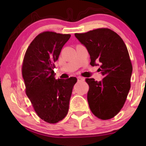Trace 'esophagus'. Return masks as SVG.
Wrapping results in <instances>:
<instances>
[{
    "instance_id": "obj_1",
    "label": "esophagus",
    "mask_w": 146,
    "mask_h": 146,
    "mask_svg": "<svg viewBox=\"0 0 146 146\" xmlns=\"http://www.w3.org/2000/svg\"><path fill=\"white\" fill-rule=\"evenodd\" d=\"M77 80L78 82H83V81H84V78L81 77V76H78Z\"/></svg>"
}]
</instances>
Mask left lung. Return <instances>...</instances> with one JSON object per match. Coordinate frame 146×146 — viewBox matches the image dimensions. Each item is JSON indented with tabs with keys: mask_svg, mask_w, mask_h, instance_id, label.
<instances>
[{
	"mask_svg": "<svg viewBox=\"0 0 146 146\" xmlns=\"http://www.w3.org/2000/svg\"><path fill=\"white\" fill-rule=\"evenodd\" d=\"M75 36L87 49L91 65L100 66L98 70L104 76L99 82L86 78L90 110L98 118L110 119L122 108L131 88L133 68L127 47L117 33L108 28Z\"/></svg>",
	"mask_w": 146,
	"mask_h": 146,
	"instance_id": "obj_1",
	"label": "left lung"
}]
</instances>
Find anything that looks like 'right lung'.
Returning a JSON list of instances; mask_svg holds the SVG:
<instances>
[{
  "label": "right lung",
  "instance_id": "1",
  "mask_svg": "<svg viewBox=\"0 0 146 146\" xmlns=\"http://www.w3.org/2000/svg\"><path fill=\"white\" fill-rule=\"evenodd\" d=\"M70 34L46 31L31 42L24 58L22 73L26 95L36 114L45 122L55 123L68 114L76 77H55L54 62L70 39Z\"/></svg>",
  "mask_w": 146,
  "mask_h": 146
}]
</instances>
